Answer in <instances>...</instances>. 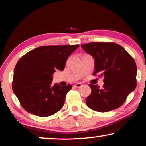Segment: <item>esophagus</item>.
Returning <instances> with one entry per match:
<instances>
[{
  "label": "esophagus",
  "mask_w": 146,
  "mask_h": 146,
  "mask_svg": "<svg viewBox=\"0 0 146 146\" xmlns=\"http://www.w3.org/2000/svg\"><path fill=\"white\" fill-rule=\"evenodd\" d=\"M81 86H82V84L80 83H76V84H74V87L78 88H80Z\"/></svg>",
  "instance_id": "esophagus-1"
}]
</instances>
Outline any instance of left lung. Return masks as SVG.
<instances>
[{"instance_id":"8db88e82","label":"left lung","mask_w":146,"mask_h":146,"mask_svg":"<svg viewBox=\"0 0 146 146\" xmlns=\"http://www.w3.org/2000/svg\"><path fill=\"white\" fill-rule=\"evenodd\" d=\"M95 60V71L104 76L103 88L90 84L92 92L86 104L92 110L107 112L118 108L136 87L137 66L134 60L114 42H90L81 46Z\"/></svg>"}]
</instances>
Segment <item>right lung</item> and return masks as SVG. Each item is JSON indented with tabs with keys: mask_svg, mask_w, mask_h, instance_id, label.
Returning a JSON list of instances; mask_svg holds the SVG:
<instances>
[{
	"mask_svg": "<svg viewBox=\"0 0 146 146\" xmlns=\"http://www.w3.org/2000/svg\"><path fill=\"white\" fill-rule=\"evenodd\" d=\"M79 47L76 45L42 46L29 52L17 62L14 70L13 90L27 112L40 117L54 114L64 106L68 84L52 86L56 70H64L66 61Z\"/></svg>",
	"mask_w": 146,
	"mask_h": 146,
	"instance_id": "obj_1",
	"label": "right lung"
}]
</instances>
